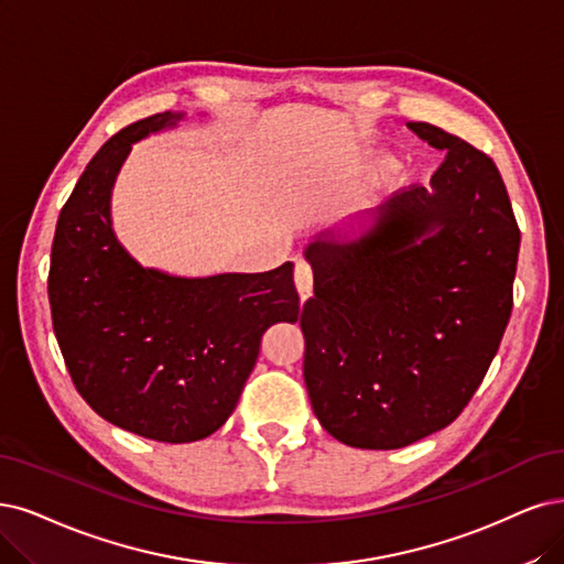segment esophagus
I'll return each instance as SVG.
<instances>
[{"instance_id": "obj_1", "label": "esophagus", "mask_w": 564, "mask_h": 564, "mask_svg": "<svg viewBox=\"0 0 564 564\" xmlns=\"http://www.w3.org/2000/svg\"><path fill=\"white\" fill-rule=\"evenodd\" d=\"M295 285L300 290L302 302L311 295V290H314V267H311L306 258L295 260Z\"/></svg>"}]
</instances>
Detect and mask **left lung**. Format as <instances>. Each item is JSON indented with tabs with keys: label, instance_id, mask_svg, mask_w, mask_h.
Returning a JSON list of instances; mask_svg holds the SVG:
<instances>
[{
	"label": "left lung",
	"instance_id": "1",
	"mask_svg": "<svg viewBox=\"0 0 564 564\" xmlns=\"http://www.w3.org/2000/svg\"><path fill=\"white\" fill-rule=\"evenodd\" d=\"M409 128L446 151L430 187L394 193L358 241L306 248L308 400L335 440L369 451L404 448L451 425L481 386L513 308L520 229L495 162L430 122Z\"/></svg>",
	"mask_w": 564,
	"mask_h": 564
}]
</instances>
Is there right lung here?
I'll list each match as a JSON object with an SVG mask.
<instances>
[{
	"mask_svg": "<svg viewBox=\"0 0 564 564\" xmlns=\"http://www.w3.org/2000/svg\"><path fill=\"white\" fill-rule=\"evenodd\" d=\"M155 113L122 128L80 174L57 218L48 302L53 329L83 400L145 440L187 444L232 415L274 323H295L293 262L262 274L166 276L128 256L109 199L132 143L174 124Z\"/></svg>",
	"mask_w": 564,
	"mask_h": 564,
	"instance_id": "1",
	"label": "right lung"
}]
</instances>
